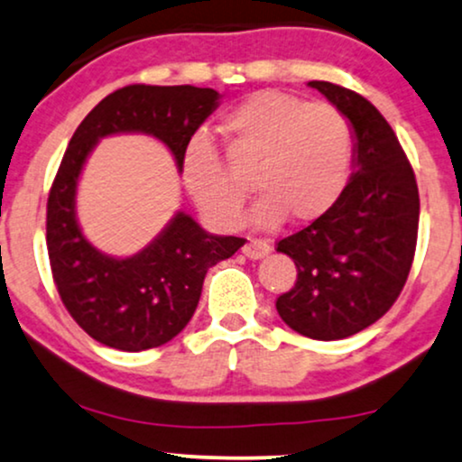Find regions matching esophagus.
<instances>
[{
	"instance_id": "34e87169",
	"label": "esophagus",
	"mask_w": 462,
	"mask_h": 462,
	"mask_svg": "<svg viewBox=\"0 0 462 462\" xmlns=\"http://www.w3.org/2000/svg\"><path fill=\"white\" fill-rule=\"evenodd\" d=\"M244 254L248 259H263L265 254H270L272 246L265 240H257V237H250V240L244 244Z\"/></svg>"
}]
</instances>
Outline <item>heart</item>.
I'll list each match as a JSON object with an SVG mask.
<instances>
[{
    "instance_id": "b5f03b06",
    "label": "heart",
    "mask_w": 462,
    "mask_h": 462,
    "mask_svg": "<svg viewBox=\"0 0 462 462\" xmlns=\"http://www.w3.org/2000/svg\"><path fill=\"white\" fill-rule=\"evenodd\" d=\"M229 152L254 164L253 188L261 197L254 225L272 229L284 218L319 220L349 181L353 134L346 117L329 105H309L282 92H259L222 119ZM188 195L218 229L240 226L246 186L226 171L218 150L197 134L181 156Z\"/></svg>"
}]
</instances>
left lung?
Instances as JSON below:
<instances>
[{
	"label": "left lung",
	"mask_w": 462,
	"mask_h": 462,
	"mask_svg": "<svg viewBox=\"0 0 462 462\" xmlns=\"http://www.w3.org/2000/svg\"><path fill=\"white\" fill-rule=\"evenodd\" d=\"M351 122L353 173L328 214L278 242L298 281L276 300L289 328L338 340L373 326L392 309L411 270L420 195L394 130L364 96L310 81Z\"/></svg>",
	"instance_id": "8db88e82"
}]
</instances>
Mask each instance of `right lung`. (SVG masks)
I'll return each instance as SVG.
<instances>
[{
  "label": "right lung",
  "instance_id": "obj_1",
  "mask_svg": "<svg viewBox=\"0 0 462 462\" xmlns=\"http://www.w3.org/2000/svg\"><path fill=\"white\" fill-rule=\"evenodd\" d=\"M220 94L192 85H126L100 100L74 130L47 201V250L60 298L74 321L98 343L145 351L175 338L201 298L212 265L244 246V237L212 236L178 212L152 244L117 259L85 240L77 222V184L102 136L145 133L181 156Z\"/></svg>",
  "mask_w": 462,
  "mask_h": 462
}]
</instances>
